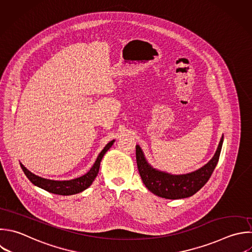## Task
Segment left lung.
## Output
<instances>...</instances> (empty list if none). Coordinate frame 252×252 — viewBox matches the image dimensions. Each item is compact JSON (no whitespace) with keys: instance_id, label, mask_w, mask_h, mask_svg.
Returning a JSON list of instances; mask_svg holds the SVG:
<instances>
[{"instance_id":"8db88e82","label":"left lung","mask_w":252,"mask_h":252,"mask_svg":"<svg viewBox=\"0 0 252 252\" xmlns=\"http://www.w3.org/2000/svg\"><path fill=\"white\" fill-rule=\"evenodd\" d=\"M223 136L213 158L200 169L182 175H172L153 168L146 160L141 148L136 146V159L140 176L146 187L165 199H181L194 195L210 179L220 158Z\"/></svg>"}]
</instances>
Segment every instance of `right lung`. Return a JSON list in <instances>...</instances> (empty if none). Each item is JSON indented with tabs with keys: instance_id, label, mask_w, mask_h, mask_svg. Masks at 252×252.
Returning a JSON list of instances; mask_svg holds the SVG:
<instances>
[{
	"instance_id": "1",
	"label": "right lung",
	"mask_w": 252,
	"mask_h": 252,
	"mask_svg": "<svg viewBox=\"0 0 252 252\" xmlns=\"http://www.w3.org/2000/svg\"><path fill=\"white\" fill-rule=\"evenodd\" d=\"M114 140L109 142L104 149L100 152L98 155L94 164L93 167L86 173L85 175L72 179V180H66V181H58V180H51V179H46L42 178L40 176H37L31 172L29 169H27L23 163H21V166L25 172V174L28 176V178L36 186L50 192L53 194H58V195H73L80 193L87 189L94 180L96 177L98 170H99V165L100 161L104 156V154L109 150V148L113 145Z\"/></svg>"
}]
</instances>
